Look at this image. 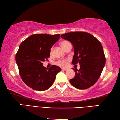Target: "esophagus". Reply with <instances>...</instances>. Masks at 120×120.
<instances>
[{
	"instance_id": "34e87169",
	"label": "esophagus",
	"mask_w": 120,
	"mask_h": 120,
	"mask_svg": "<svg viewBox=\"0 0 120 120\" xmlns=\"http://www.w3.org/2000/svg\"><path fill=\"white\" fill-rule=\"evenodd\" d=\"M67 70H68V68H62V70H63V71H66Z\"/></svg>"
}]
</instances>
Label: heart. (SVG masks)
Masks as SVG:
<instances>
[{
    "mask_svg": "<svg viewBox=\"0 0 120 120\" xmlns=\"http://www.w3.org/2000/svg\"><path fill=\"white\" fill-rule=\"evenodd\" d=\"M70 43L67 41H63L60 43V45L63 48V49H64ZM56 64L59 66H61V67H66L67 66L68 64V60H59L56 62Z\"/></svg>",
    "mask_w": 120,
    "mask_h": 120,
    "instance_id": "b5f03b06",
    "label": "heart"
}]
</instances>
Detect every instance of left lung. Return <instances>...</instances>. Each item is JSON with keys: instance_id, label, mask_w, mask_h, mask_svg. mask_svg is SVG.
Here are the masks:
<instances>
[{"instance_id": "obj_1", "label": "left lung", "mask_w": 120, "mask_h": 120, "mask_svg": "<svg viewBox=\"0 0 120 120\" xmlns=\"http://www.w3.org/2000/svg\"><path fill=\"white\" fill-rule=\"evenodd\" d=\"M61 38L74 46L72 64H80L79 70L72 68L76 76L70 80L71 84L79 89L92 86L98 80L106 62L101 43L92 34L84 32L67 33Z\"/></svg>"}]
</instances>
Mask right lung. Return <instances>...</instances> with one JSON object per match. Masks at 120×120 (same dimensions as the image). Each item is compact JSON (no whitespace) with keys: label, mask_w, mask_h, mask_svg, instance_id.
I'll return each instance as SVG.
<instances>
[{"label":"right lung","mask_w":120,"mask_h":120,"mask_svg":"<svg viewBox=\"0 0 120 120\" xmlns=\"http://www.w3.org/2000/svg\"><path fill=\"white\" fill-rule=\"evenodd\" d=\"M59 38L60 34H34L20 44L16 56V64L22 80L34 90H47L61 71L54 65L49 69L43 66V62L50 56L51 49Z\"/></svg>","instance_id":"1"}]
</instances>
